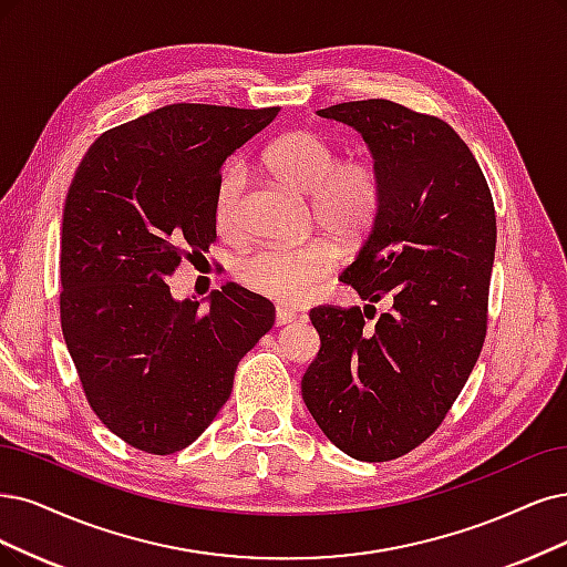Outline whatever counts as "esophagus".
<instances>
[{"label": "esophagus", "mask_w": 567, "mask_h": 567, "mask_svg": "<svg viewBox=\"0 0 567 567\" xmlns=\"http://www.w3.org/2000/svg\"><path fill=\"white\" fill-rule=\"evenodd\" d=\"M297 318H299V310H295V308H278V310H276V324H278V327L295 322Z\"/></svg>", "instance_id": "1"}]
</instances>
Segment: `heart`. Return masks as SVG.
Segmentation results:
<instances>
[{
	"label": "heart",
	"mask_w": 567,
	"mask_h": 567,
	"mask_svg": "<svg viewBox=\"0 0 567 567\" xmlns=\"http://www.w3.org/2000/svg\"><path fill=\"white\" fill-rule=\"evenodd\" d=\"M266 165L295 192L308 196L312 219L331 236L358 240L379 219L383 205L379 167L367 158L341 161L337 144L316 131H297L272 142ZM243 167H226L215 192V224L228 238L243 230ZM337 261V247L322 238L303 245H268L240 259L238 278L268 299L301 301L316 291Z\"/></svg>",
	"instance_id": "heart-1"
}]
</instances>
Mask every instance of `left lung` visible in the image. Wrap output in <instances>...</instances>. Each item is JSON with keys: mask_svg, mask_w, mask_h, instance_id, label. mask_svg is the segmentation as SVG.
Returning <instances> with one entry per match:
<instances>
[{"mask_svg": "<svg viewBox=\"0 0 567 567\" xmlns=\"http://www.w3.org/2000/svg\"><path fill=\"white\" fill-rule=\"evenodd\" d=\"M318 114L364 137L383 205L341 272L369 303L310 310L322 346L301 394L333 446L385 463L442 425L484 348L495 207L474 154L446 121L390 100ZM381 298L391 310L369 328L363 320Z\"/></svg>", "mask_w": 567, "mask_h": 567, "instance_id": "8db88e82", "label": "left lung"}]
</instances>
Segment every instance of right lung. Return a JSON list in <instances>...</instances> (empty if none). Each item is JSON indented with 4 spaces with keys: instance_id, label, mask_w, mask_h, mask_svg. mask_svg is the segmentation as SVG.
I'll list each match as a JSON object with an SVG mask.
<instances>
[{
    "instance_id": "1",
    "label": "right lung",
    "mask_w": 567,
    "mask_h": 567,
    "mask_svg": "<svg viewBox=\"0 0 567 567\" xmlns=\"http://www.w3.org/2000/svg\"><path fill=\"white\" fill-rule=\"evenodd\" d=\"M278 112L167 104L102 133L76 167L60 234L62 337L91 409L133 449L194 444L276 322V306L236 282L198 310L167 278L217 238L221 165Z\"/></svg>"
}]
</instances>
